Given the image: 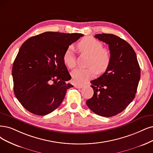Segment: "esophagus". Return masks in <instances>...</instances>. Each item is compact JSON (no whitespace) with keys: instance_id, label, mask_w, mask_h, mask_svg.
<instances>
[{"instance_id":"1","label":"esophagus","mask_w":153,"mask_h":153,"mask_svg":"<svg viewBox=\"0 0 153 153\" xmlns=\"http://www.w3.org/2000/svg\"><path fill=\"white\" fill-rule=\"evenodd\" d=\"M74 86L76 88H82L84 86V85L83 84H76Z\"/></svg>"}]
</instances>
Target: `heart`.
I'll return each instance as SVG.
<instances>
[{
    "label": "heart",
    "mask_w": 153,
    "mask_h": 153,
    "mask_svg": "<svg viewBox=\"0 0 153 153\" xmlns=\"http://www.w3.org/2000/svg\"><path fill=\"white\" fill-rule=\"evenodd\" d=\"M78 50L83 54L90 56L87 69H77L71 72L73 81L75 83H82L91 79L98 74L105 72L111 63V56L110 51L103 48V44L100 41L89 36L82 38L77 45ZM64 64L69 68L76 67L74 51L72 47H68L64 53Z\"/></svg>",
    "instance_id": "obj_1"
}]
</instances>
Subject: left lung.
Here are the masks:
<instances>
[{
  "label": "left lung",
  "mask_w": 153,
  "mask_h": 153,
  "mask_svg": "<svg viewBox=\"0 0 153 153\" xmlns=\"http://www.w3.org/2000/svg\"><path fill=\"white\" fill-rule=\"evenodd\" d=\"M94 37L108 45L111 60L103 74L91 81L94 94L86 105L96 114L110 117L121 113L134 99L140 69L135 51L124 39L106 33Z\"/></svg>",
  "instance_id": "8db88e82"
}]
</instances>
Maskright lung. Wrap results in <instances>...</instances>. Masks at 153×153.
I'll use <instances>...</instances> for the list:
<instances>
[{"label": "right lung", "mask_w": 153, "mask_h": 153, "mask_svg": "<svg viewBox=\"0 0 153 153\" xmlns=\"http://www.w3.org/2000/svg\"><path fill=\"white\" fill-rule=\"evenodd\" d=\"M84 35L80 33L45 32L27 39L13 66L14 92L25 109L46 115L59 107L71 76L63 60L65 50Z\"/></svg>", "instance_id": "add662e5"}]
</instances>
